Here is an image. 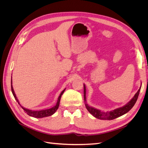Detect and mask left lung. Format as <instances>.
I'll use <instances>...</instances> for the list:
<instances>
[{
	"label": "left lung",
	"mask_w": 148,
	"mask_h": 148,
	"mask_svg": "<svg viewBox=\"0 0 148 148\" xmlns=\"http://www.w3.org/2000/svg\"><path fill=\"white\" fill-rule=\"evenodd\" d=\"M141 85L138 89L137 92L135 94V96L132 98V99L126 105L123 106L122 107H119V108L116 109L115 110H113L109 112H104L101 111V110L97 109L94 108L92 107H91L88 106V104L86 103V86L84 84V100L85 102V106H86L87 110L91 114H92L94 117L100 119V120H113L119 117H120L131 110V109L135 104V103L138 99V97L140 94V91L141 89Z\"/></svg>",
	"instance_id": "obj_1"
}]
</instances>
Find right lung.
I'll use <instances>...</instances> for the list:
<instances>
[{
  "label": "right lung",
  "instance_id": "obj_1",
  "mask_svg": "<svg viewBox=\"0 0 148 148\" xmlns=\"http://www.w3.org/2000/svg\"><path fill=\"white\" fill-rule=\"evenodd\" d=\"M11 89H12V92L13 95V96H14L15 100L20 104V102H19L18 100L17 97L15 95L14 90H13V86H12V79H11ZM65 89H64V90L62 91L60 96H59V98H58L57 102L56 103V105L55 106H53V107H52V108L45 109V110H32L26 109V108H25V107H22L21 105L20 106H21L22 108H23V109L25 110V112H26L28 115L31 116V117H34V118H43V117H48V116H51V115H52L54 114L56 112V110L58 109V108H59L61 96H62V95H63V93L65 91Z\"/></svg>",
  "mask_w": 148,
  "mask_h": 148
}]
</instances>
